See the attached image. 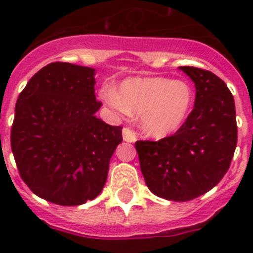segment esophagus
<instances>
[{
  "instance_id": "esophagus-1",
  "label": "esophagus",
  "mask_w": 253,
  "mask_h": 253,
  "mask_svg": "<svg viewBox=\"0 0 253 253\" xmlns=\"http://www.w3.org/2000/svg\"><path fill=\"white\" fill-rule=\"evenodd\" d=\"M123 139L125 142H135L137 140V137H135V131L131 130L130 128H124L123 129Z\"/></svg>"
}]
</instances>
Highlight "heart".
<instances>
[{
  "label": "heart",
  "mask_w": 253,
  "mask_h": 253,
  "mask_svg": "<svg viewBox=\"0 0 253 253\" xmlns=\"http://www.w3.org/2000/svg\"><path fill=\"white\" fill-rule=\"evenodd\" d=\"M101 97L120 115H140L143 129L152 137L177 131L189 118L194 101L187 82L166 77L128 78L120 84L118 92L104 88Z\"/></svg>",
  "instance_id": "b5f03b06"
}]
</instances>
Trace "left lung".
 <instances>
[{
    "instance_id": "left-lung-1",
    "label": "left lung",
    "mask_w": 253,
    "mask_h": 253,
    "mask_svg": "<svg viewBox=\"0 0 253 253\" xmlns=\"http://www.w3.org/2000/svg\"><path fill=\"white\" fill-rule=\"evenodd\" d=\"M195 84L194 109L185 124L157 142L138 140L140 171L154 195L189 202L213 189L231 166L237 146L234 99L210 71L180 67Z\"/></svg>"
}]
</instances>
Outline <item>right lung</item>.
<instances>
[{"label": "right lung", "mask_w": 253, "mask_h": 253, "mask_svg": "<svg viewBox=\"0 0 253 253\" xmlns=\"http://www.w3.org/2000/svg\"><path fill=\"white\" fill-rule=\"evenodd\" d=\"M95 69L54 62L17 97L11 149L22 181L46 202L84 204L101 193L122 126L96 118Z\"/></svg>", "instance_id": "1"}]
</instances>
